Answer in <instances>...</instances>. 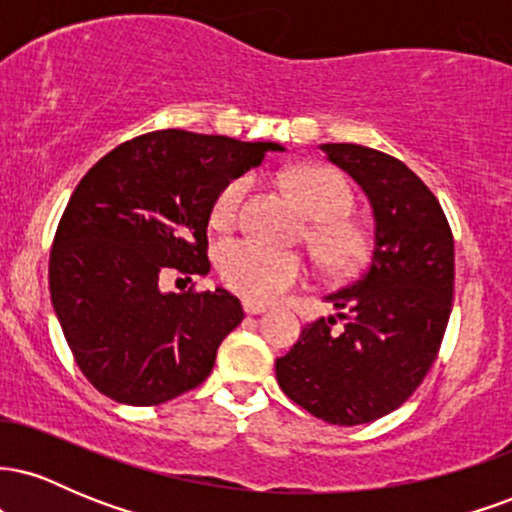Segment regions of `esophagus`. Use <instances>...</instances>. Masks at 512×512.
Here are the masks:
<instances>
[{
  "label": "esophagus",
  "mask_w": 512,
  "mask_h": 512,
  "mask_svg": "<svg viewBox=\"0 0 512 512\" xmlns=\"http://www.w3.org/2000/svg\"><path fill=\"white\" fill-rule=\"evenodd\" d=\"M269 305H264V303H257V301H243V310L248 315H260V313H264V310H267Z\"/></svg>",
  "instance_id": "1"
}]
</instances>
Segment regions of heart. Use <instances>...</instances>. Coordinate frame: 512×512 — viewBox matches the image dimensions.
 Returning <instances> with one entry per match:
<instances>
[{
	"label": "heart",
	"instance_id": "obj_1",
	"mask_svg": "<svg viewBox=\"0 0 512 512\" xmlns=\"http://www.w3.org/2000/svg\"><path fill=\"white\" fill-rule=\"evenodd\" d=\"M252 185L250 175H238L221 187L211 207V219L226 226L236 219ZM293 190L308 214L317 219L313 243L322 260L337 269L351 267L363 250V238L344 219L354 207L351 187L330 168H301L291 178ZM219 272L233 291L252 301H272L308 276V262L293 250L272 248L255 238H231L219 248Z\"/></svg>",
	"mask_w": 512,
	"mask_h": 512
}]
</instances>
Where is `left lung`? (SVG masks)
Here are the masks:
<instances>
[{
    "label": "left lung",
    "instance_id": "8db88e82",
    "mask_svg": "<svg viewBox=\"0 0 512 512\" xmlns=\"http://www.w3.org/2000/svg\"><path fill=\"white\" fill-rule=\"evenodd\" d=\"M366 192L375 219L368 267L325 296L337 317L310 322L276 383L327 424L356 426L402 407L436 361L452 310L455 240L436 195L397 158L358 144H322ZM337 319L345 325L331 327Z\"/></svg>",
    "mask_w": 512,
    "mask_h": 512
}]
</instances>
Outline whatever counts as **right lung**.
Returning <instances> with one entry per match:
<instances>
[{"label":"right lung","instance_id":"1","mask_svg":"<svg viewBox=\"0 0 512 512\" xmlns=\"http://www.w3.org/2000/svg\"><path fill=\"white\" fill-rule=\"evenodd\" d=\"M267 151L284 146L161 129L76 185L52 243L50 296L76 366L105 397L151 407L209 378L240 301L226 289L163 293L158 279L209 274L214 199Z\"/></svg>","mask_w":512,"mask_h":512}]
</instances>
